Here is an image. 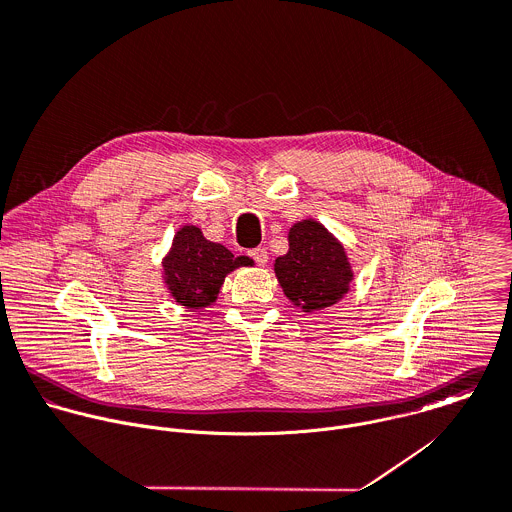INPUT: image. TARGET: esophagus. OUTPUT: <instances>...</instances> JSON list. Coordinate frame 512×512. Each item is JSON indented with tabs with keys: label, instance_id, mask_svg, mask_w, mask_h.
<instances>
[{
	"label": "esophagus",
	"instance_id": "obj_1",
	"mask_svg": "<svg viewBox=\"0 0 512 512\" xmlns=\"http://www.w3.org/2000/svg\"><path fill=\"white\" fill-rule=\"evenodd\" d=\"M249 255H251V257L257 261V265H261V267H265L267 261H269V253H267V249H263V247L253 249Z\"/></svg>",
	"mask_w": 512,
	"mask_h": 512
}]
</instances>
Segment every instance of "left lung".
I'll return each instance as SVG.
<instances>
[{"mask_svg": "<svg viewBox=\"0 0 512 512\" xmlns=\"http://www.w3.org/2000/svg\"><path fill=\"white\" fill-rule=\"evenodd\" d=\"M289 251L275 259V277L285 297L303 313L337 305L355 279L345 245L317 219L291 225Z\"/></svg>", "mask_w": 512, "mask_h": 512, "instance_id": "left-lung-1", "label": "left lung"}]
</instances>
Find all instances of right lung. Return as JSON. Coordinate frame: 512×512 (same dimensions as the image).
Returning <instances> with one entry per match:
<instances>
[{
    "label": "right lung",
    "instance_id": "1",
    "mask_svg": "<svg viewBox=\"0 0 512 512\" xmlns=\"http://www.w3.org/2000/svg\"><path fill=\"white\" fill-rule=\"evenodd\" d=\"M253 265L251 257H235L221 243L209 241L197 225L185 223L161 259V279L177 305L205 311L217 301L229 273Z\"/></svg>",
    "mask_w": 512,
    "mask_h": 512
}]
</instances>
